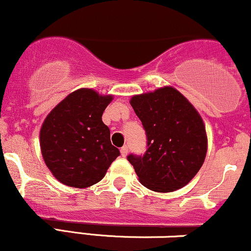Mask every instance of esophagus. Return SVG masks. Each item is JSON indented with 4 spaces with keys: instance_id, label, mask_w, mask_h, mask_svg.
I'll return each instance as SVG.
<instances>
[{
    "instance_id": "34e87169",
    "label": "esophagus",
    "mask_w": 251,
    "mask_h": 251,
    "mask_svg": "<svg viewBox=\"0 0 251 251\" xmlns=\"http://www.w3.org/2000/svg\"><path fill=\"white\" fill-rule=\"evenodd\" d=\"M129 151V147L128 146H123L122 148H121V155L123 156V157H126V154H128Z\"/></svg>"
}]
</instances>
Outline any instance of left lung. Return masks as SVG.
Returning <instances> with one entry per match:
<instances>
[{"instance_id":"left-lung-1","label":"left lung","mask_w":251,"mask_h":251,"mask_svg":"<svg viewBox=\"0 0 251 251\" xmlns=\"http://www.w3.org/2000/svg\"><path fill=\"white\" fill-rule=\"evenodd\" d=\"M130 104L147 136L146 152L126 157L140 182L158 193L184 187L207 155V135L200 114L172 87L132 96Z\"/></svg>"}]
</instances>
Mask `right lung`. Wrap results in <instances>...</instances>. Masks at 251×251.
I'll use <instances>...</instances> for the list:
<instances>
[{
	"mask_svg": "<svg viewBox=\"0 0 251 251\" xmlns=\"http://www.w3.org/2000/svg\"><path fill=\"white\" fill-rule=\"evenodd\" d=\"M113 96L79 89L68 95L47 116L40 132L47 167L61 183L87 188L104 177L120 156L110 142L102 114Z\"/></svg>",
	"mask_w": 251,
	"mask_h": 251,
	"instance_id": "add662e5",
	"label": "right lung"
}]
</instances>
